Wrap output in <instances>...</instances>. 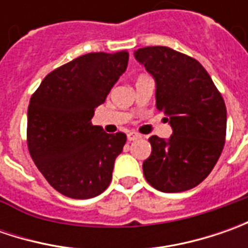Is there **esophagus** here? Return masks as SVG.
<instances>
[{"label":"esophagus","mask_w":248,"mask_h":248,"mask_svg":"<svg viewBox=\"0 0 248 248\" xmlns=\"http://www.w3.org/2000/svg\"><path fill=\"white\" fill-rule=\"evenodd\" d=\"M127 139H128L129 142H132V140L140 139V135H139V134H137V132H129L128 135H127Z\"/></svg>","instance_id":"1"}]
</instances>
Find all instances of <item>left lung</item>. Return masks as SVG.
<instances>
[{"instance_id": "obj_1", "label": "left lung", "mask_w": 248, "mask_h": 248, "mask_svg": "<svg viewBox=\"0 0 248 248\" xmlns=\"http://www.w3.org/2000/svg\"><path fill=\"white\" fill-rule=\"evenodd\" d=\"M156 81V108L172 128L168 139L150 137L143 175L160 192H185L203 182L222 153L226 106L210 74L196 59L168 46L135 52Z\"/></svg>"}]
</instances>
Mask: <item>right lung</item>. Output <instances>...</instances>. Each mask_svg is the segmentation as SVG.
<instances>
[{"mask_svg": "<svg viewBox=\"0 0 248 248\" xmlns=\"http://www.w3.org/2000/svg\"><path fill=\"white\" fill-rule=\"evenodd\" d=\"M127 64V51L82 55L49 73L30 99L27 148L44 178L63 196L91 199L110 185L127 135L106 134L91 119Z\"/></svg>", "mask_w": 248, "mask_h": 248, "instance_id": "1", "label": "right lung"}]
</instances>
